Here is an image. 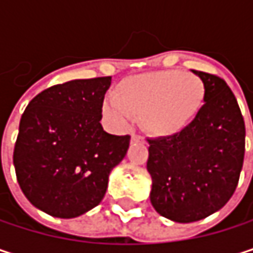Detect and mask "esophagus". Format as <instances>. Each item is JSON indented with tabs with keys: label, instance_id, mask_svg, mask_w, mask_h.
I'll return each instance as SVG.
<instances>
[{
	"label": "esophagus",
	"instance_id": "esophagus-1",
	"mask_svg": "<svg viewBox=\"0 0 253 253\" xmlns=\"http://www.w3.org/2000/svg\"><path fill=\"white\" fill-rule=\"evenodd\" d=\"M131 142H139V143H143L145 139L139 134H131Z\"/></svg>",
	"mask_w": 253,
	"mask_h": 253
}]
</instances>
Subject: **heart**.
<instances>
[{
    "mask_svg": "<svg viewBox=\"0 0 253 253\" xmlns=\"http://www.w3.org/2000/svg\"><path fill=\"white\" fill-rule=\"evenodd\" d=\"M205 101L207 86L198 75L161 70L122 80L114 99L104 101L102 114L119 128L140 120L146 133L171 137L196 120Z\"/></svg>",
    "mask_w": 253,
    "mask_h": 253,
    "instance_id": "b5f03b06",
    "label": "heart"
}]
</instances>
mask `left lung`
<instances>
[{"mask_svg": "<svg viewBox=\"0 0 253 253\" xmlns=\"http://www.w3.org/2000/svg\"><path fill=\"white\" fill-rule=\"evenodd\" d=\"M193 73L207 86L196 120L180 134L148 139L151 204L176 223L221 210L237 187L245 157V122L231 89L215 75Z\"/></svg>", "mask_w": 253, "mask_h": 253, "instance_id": "1", "label": "left lung"}]
</instances>
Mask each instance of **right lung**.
Here are the masks:
<instances>
[{"instance_id":"right-lung-1","label":"right lung","mask_w":253,"mask_h":253,"mask_svg":"<svg viewBox=\"0 0 253 253\" xmlns=\"http://www.w3.org/2000/svg\"><path fill=\"white\" fill-rule=\"evenodd\" d=\"M111 77L79 79L38 93L20 119L13 163L19 186L38 210L75 218L104 198L130 136L101 126Z\"/></svg>"}]
</instances>
